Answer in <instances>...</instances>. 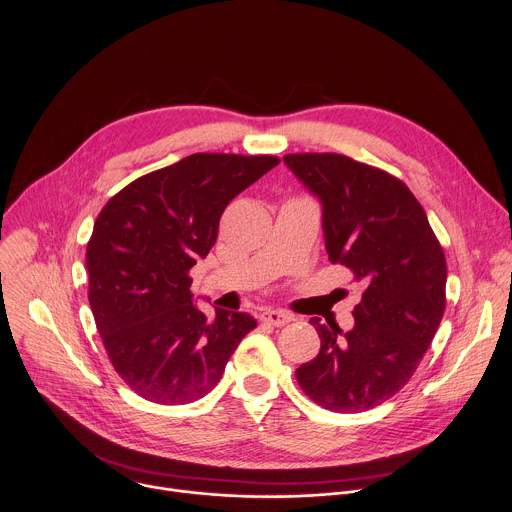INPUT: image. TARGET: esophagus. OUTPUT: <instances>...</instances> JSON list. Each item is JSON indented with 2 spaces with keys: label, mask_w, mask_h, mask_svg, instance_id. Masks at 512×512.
Masks as SVG:
<instances>
[{
  "label": "esophagus",
  "mask_w": 512,
  "mask_h": 512,
  "mask_svg": "<svg viewBox=\"0 0 512 512\" xmlns=\"http://www.w3.org/2000/svg\"><path fill=\"white\" fill-rule=\"evenodd\" d=\"M291 320H294V316H291L289 312H283V310H265L261 314V322L271 324V326H285Z\"/></svg>",
  "instance_id": "1"
}]
</instances>
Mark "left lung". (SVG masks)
<instances>
[{
  "label": "left lung",
  "mask_w": 512,
  "mask_h": 512,
  "mask_svg": "<svg viewBox=\"0 0 512 512\" xmlns=\"http://www.w3.org/2000/svg\"><path fill=\"white\" fill-rule=\"evenodd\" d=\"M287 168L322 202L328 259L364 283L354 328L312 318L322 344L296 371L320 407L358 413L399 393L446 310L448 267L423 206L395 176L342 154H287Z\"/></svg>",
  "instance_id": "8db88e82"
}]
</instances>
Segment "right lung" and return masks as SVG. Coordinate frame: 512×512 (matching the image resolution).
Returning a JSON list of instances; mask_svg holds the SVG:
<instances>
[{
    "label": "right lung",
    "instance_id": "add662e5",
    "mask_svg": "<svg viewBox=\"0 0 512 512\" xmlns=\"http://www.w3.org/2000/svg\"><path fill=\"white\" fill-rule=\"evenodd\" d=\"M279 164L275 156L192 154L119 190L87 245L89 304L123 383L160 405L202 399L257 326L245 312L192 304L190 269L206 257L227 204Z\"/></svg>",
    "mask_w": 512,
    "mask_h": 512
}]
</instances>
